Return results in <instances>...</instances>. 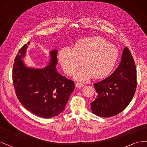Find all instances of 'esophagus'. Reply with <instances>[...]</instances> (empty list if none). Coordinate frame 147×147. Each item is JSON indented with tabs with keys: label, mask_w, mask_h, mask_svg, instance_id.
Returning <instances> with one entry per match:
<instances>
[{
	"label": "esophagus",
	"mask_w": 147,
	"mask_h": 147,
	"mask_svg": "<svg viewBox=\"0 0 147 147\" xmlns=\"http://www.w3.org/2000/svg\"><path fill=\"white\" fill-rule=\"evenodd\" d=\"M84 86V84L83 83L79 82H77L76 83V87H83Z\"/></svg>",
	"instance_id": "1"
}]
</instances>
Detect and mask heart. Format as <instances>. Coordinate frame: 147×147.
<instances>
[{
	"label": "heart",
	"instance_id": "obj_1",
	"mask_svg": "<svg viewBox=\"0 0 147 147\" xmlns=\"http://www.w3.org/2000/svg\"><path fill=\"white\" fill-rule=\"evenodd\" d=\"M119 55L115 45L99 37L84 39L74 48L65 47L59 53V60L65 73L71 76L83 63L85 66L78 70L74 77L84 81L107 76L114 68Z\"/></svg>",
	"mask_w": 147,
	"mask_h": 147
}]
</instances>
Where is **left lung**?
<instances>
[{"label":"left lung","mask_w":147,"mask_h":147,"mask_svg":"<svg viewBox=\"0 0 147 147\" xmlns=\"http://www.w3.org/2000/svg\"><path fill=\"white\" fill-rule=\"evenodd\" d=\"M97 98L90 103L95 115L110 118L122 112L131 102L137 88L136 67L127 47L117 69L110 76L95 83Z\"/></svg>","instance_id":"8db88e82"}]
</instances>
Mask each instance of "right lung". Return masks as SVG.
I'll return each mask as SVG.
<instances>
[{
	"mask_svg": "<svg viewBox=\"0 0 147 147\" xmlns=\"http://www.w3.org/2000/svg\"><path fill=\"white\" fill-rule=\"evenodd\" d=\"M27 47L26 44L20 49L13 63L12 79L16 95L21 104L33 114L44 118L56 116L64 110L74 82L57 71V50L50 52L51 62L45 68L26 67L21 58Z\"/></svg>",
	"mask_w": 147,
	"mask_h": 147,
	"instance_id": "add662e5",
	"label": "right lung"
}]
</instances>
